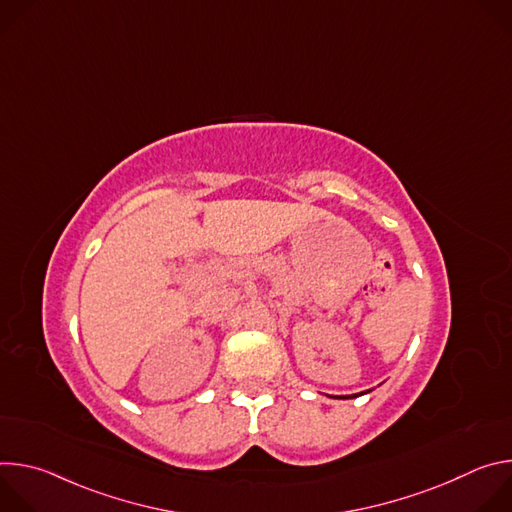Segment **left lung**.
Masks as SVG:
<instances>
[{"instance_id": "8db88e82", "label": "left lung", "mask_w": 512, "mask_h": 512, "mask_svg": "<svg viewBox=\"0 0 512 512\" xmlns=\"http://www.w3.org/2000/svg\"><path fill=\"white\" fill-rule=\"evenodd\" d=\"M362 393H367V391H362ZM362 393H356V395H348V397H358V395H362ZM346 399V397H344Z\"/></svg>"}]
</instances>
